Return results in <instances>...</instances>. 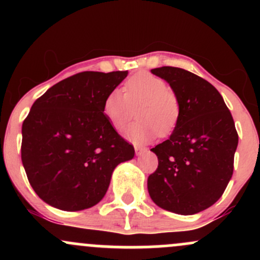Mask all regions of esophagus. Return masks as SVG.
I'll return each mask as SVG.
<instances>
[{
  "mask_svg": "<svg viewBox=\"0 0 260 260\" xmlns=\"http://www.w3.org/2000/svg\"><path fill=\"white\" fill-rule=\"evenodd\" d=\"M134 150H136V154H137V155H142L143 153H145V151H147V149H145V148L136 147V149H134Z\"/></svg>",
  "mask_w": 260,
  "mask_h": 260,
  "instance_id": "1",
  "label": "esophagus"
}]
</instances>
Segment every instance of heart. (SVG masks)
<instances>
[{
  "label": "heart",
  "mask_w": 260,
  "mask_h": 260,
  "mask_svg": "<svg viewBox=\"0 0 260 260\" xmlns=\"http://www.w3.org/2000/svg\"><path fill=\"white\" fill-rule=\"evenodd\" d=\"M139 121L126 129V137L134 144H147L157 134L168 136L180 118V101L174 91L159 77L138 73L121 89L107 92L103 104L104 115L116 131H122L133 115V106L139 105Z\"/></svg>",
  "instance_id": "heart-1"
}]
</instances>
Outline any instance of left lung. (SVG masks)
<instances>
[{
  "instance_id": "8db88e82",
  "label": "left lung",
  "mask_w": 260,
  "mask_h": 260,
  "mask_svg": "<svg viewBox=\"0 0 260 260\" xmlns=\"http://www.w3.org/2000/svg\"><path fill=\"white\" fill-rule=\"evenodd\" d=\"M151 73L166 80L180 101L171 136L151 149L159 166L148 177L157 207L180 215L201 213L216 203L234 172L238 134L220 92L197 74L177 67Z\"/></svg>"
}]
</instances>
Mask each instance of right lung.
<instances>
[{"label": "right lung", "instance_id": "add662e5", "mask_svg": "<svg viewBox=\"0 0 260 260\" xmlns=\"http://www.w3.org/2000/svg\"><path fill=\"white\" fill-rule=\"evenodd\" d=\"M128 71L82 72L49 89L32 104L22 126V162L35 193L64 211L96 205L113 170L134 157L103 104Z\"/></svg>", "mask_w": 260, "mask_h": 260}]
</instances>
